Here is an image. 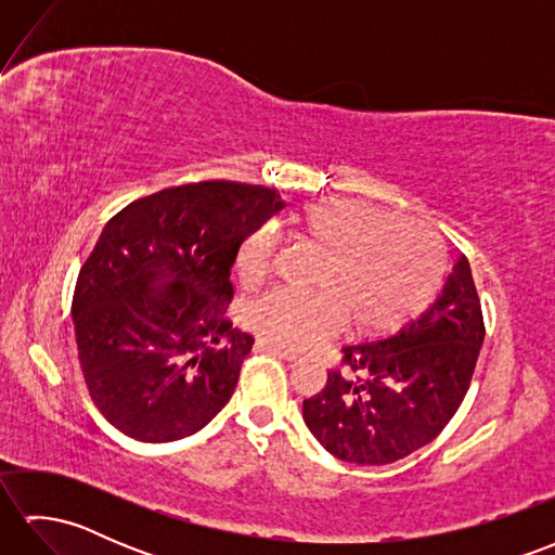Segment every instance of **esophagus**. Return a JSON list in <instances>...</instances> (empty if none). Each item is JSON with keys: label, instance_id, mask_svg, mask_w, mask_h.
<instances>
[{"label": "esophagus", "instance_id": "esophagus-1", "mask_svg": "<svg viewBox=\"0 0 555 555\" xmlns=\"http://www.w3.org/2000/svg\"><path fill=\"white\" fill-rule=\"evenodd\" d=\"M255 348H257V350H267V352H274V356H279V358H284V360H296V358H298V350H293V348H284V346H279V344H274V340H267V338H257V344H255Z\"/></svg>", "mask_w": 555, "mask_h": 555}]
</instances>
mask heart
Instances as JSON below:
<instances>
[{
  "instance_id": "b5f03b06",
  "label": "heart",
  "mask_w": 555,
  "mask_h": 555,
  "mask_svg": "<svg viewBox=\"0 0 555 555\" xmlns=\"http://www.w3.org/2000/svg\"><path fill=\"white\" fill-rule=\"evenodd\" d=\"M286 229L320 250L310 286L271 288L247 302L245 322L279 346L308 348L332 336H382L415 314L436 288L443 253L427 223L352 197L312 199L293 209ZM274 253V235L255 229L235 255L245 284L262 279Z\"/></svg>"
}]
</instances>
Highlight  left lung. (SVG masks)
<instances>
[{"mask_svg":"<svg viewBox=\"0 0 555 555\" xmlns=\"http://www.w3.org/2000/svg\"><path fill=\"white\" fill-rule=\"evenodd\" d=\"M485 317L463 255L441 296L415 322L376 344L346 346L302 420L328 453L388 465L441 434L473 382Z\"/></svg>","mask_w":555,"mask_h":555,"instance_id":"left-lung-1","label":"left lung"}]
</instances>
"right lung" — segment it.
<instances>
[{"instance_id": "1", "label": "right lung", "mask_w": 555, "mask_h": 555, "mask_svg": "<svg viewBox=\"0 0 555 555\" xmlns=\"http://www.w3.org/2000/svg\"><path fill=\"white\" fill-rule=\"evenodd\" d=\"M284 209L276 191L188 183L140 197L104 227L74 291L92 403L131 439L179 441L229 403L255 338L231 324V267Z\"/></svg>"}]
</instances>
